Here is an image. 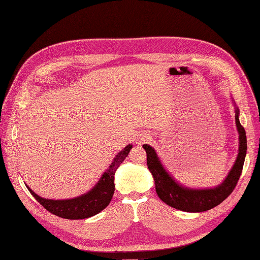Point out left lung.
<instances>
[{"instance_id": "obj_1", "label": "left lung", "mask_w": 260, "mask_h": 260, "mask_svg": "<svg viewBox=\"0 0 260 260\" xmlns=\"http://www.w3.org/2000/svg\"><path fill=\"white\" fill-rule=\"evenodd\" d=\"M235 106V122L238 132V154L233 167L228 173L225 179L214 187L193 188L177 181L162 165L153 146L143 144L146 152L147 168L151 172L158 197L168 206L189 213H200L211 210L220 204L235 188L242 171L247 155V136L239 121V108L231 97Z\"/></svg>"}]
</instances>
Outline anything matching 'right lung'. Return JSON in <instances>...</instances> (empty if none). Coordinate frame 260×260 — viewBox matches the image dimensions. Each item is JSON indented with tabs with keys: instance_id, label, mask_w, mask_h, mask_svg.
Listing matches in <instances>:
<instances>
[{
	"instance_id": "add662e5",
	"label": "right lung",
	"mask_w": 260,
	"mask_h": 260,
	"mask_svg": "<svg viewBox=\"0 0 260 260\" xmlns=\"http://www.w3.org/2000/svg\"><path fill=\"white\" fill-rule=\"evenodd\" d=\"M132 147V144H127L118 153L113 162L102 174L99 181L88 192L78 197L62 200L46 199L37 195L27 184L25 185L31 195L50 213L65 219H85L103 211L111 202L115 192V173L127 157Z\"/></svg>"
}]
</instances>
